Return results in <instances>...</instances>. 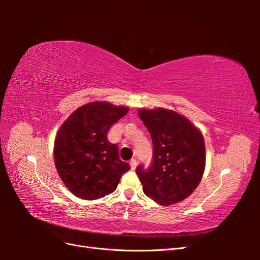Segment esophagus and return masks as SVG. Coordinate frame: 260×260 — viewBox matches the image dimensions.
I'll return each instance as SVG.
<instances>
[{
    "mask_svg": "<svg viewBox=\"0 0 260 260\" xmlns=\"http://www.w3.org/2000/svg\"><path fill=\"white\" fill-rule=\"evenodd\" d=\"M137 165H138L137 159L133 158V159L130 160V166H131V169H132V170H135V169L137 168Z\"/></svg>",
    "mask_w": 260,
    "mask_h": 260,
    "instance_id": "obj_1",
    "label": "esophagus"
}]
</instances>
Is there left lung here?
I'll return each mask as SVG.
<instances>
[{
	"mask_svg": "<svg viewBox=\"0 0 260 260\" xmlns=\"http://www.w3.org/2000/svg\"><path fill=\"white\" fill-rule=\"evenodd\" d=\"M139 117L153 141L151 166L136 171L149 199L161 205L185 200L200 184L205 170V142L185 117L165 108L140 109Z\"/></svg>",
	"mask_w": 260,
	"mask_h": 260,
	"instance_id": "8db88e82",
	"label": "left lung"
}]
</instances>
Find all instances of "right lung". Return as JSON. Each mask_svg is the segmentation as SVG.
I'll return each instance as SVG.
<instances>
[{"label":"right lung","instance_id":"add662e5","mask_svg":"<svg viewBox=\"0 0 260 260\" xmlns=\"http://www.w3.org/2000/svg\"><path fill=\"white\" fill-rule=\"evenodd\" d=\"M127 113V107L93 102L61 124L54 143L55 166L77 198L92 201L113 193L130 169L119 158L118 146L107 140L108 130Z\"/></svg>","mask_w":260,"mask_h":260}]
</instances>
